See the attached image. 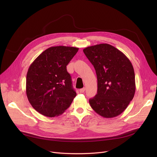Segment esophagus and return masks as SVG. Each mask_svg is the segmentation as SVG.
I'll return each mask as SVG.
<instances>
[{
    "mask_svg": "<svg viewBox=\"0 0 157 157\" xmlns=\"http://www.w3.org/2000/svg\"><path fill=\"white\" fill-rule=\"evenodd\" d=\"M85 91V88H81V89L79 90V92H80V93H84Z\"/></svg>",
    "mask_w": 157,
    "mask_h": 157,
    "instance_id": "1",
    "label": "esophagus"
}]
</instances>
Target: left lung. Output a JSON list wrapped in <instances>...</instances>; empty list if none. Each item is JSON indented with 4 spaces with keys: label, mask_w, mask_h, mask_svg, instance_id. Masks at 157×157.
<instances>
[{
    "label": "left lung",
    "mask_w": 157,
    "mask_h": 157,
    "mask_svg": "<svg viewBox=\"0 0 157 157\" xmlns=\"http://www.w3.org/2000/svg\"><path fill=\"white\" fill-rule=\"evenodd\" d=\"M83 52L94 65L97 77V94L89 100L90 106L104 118L118 116L135 94L132 64L119 49L109 44L89 46Z\"/></svg>",
    "instance_id": "left-lung-1"
}]
</instances>
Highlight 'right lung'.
Instances as JSON below:
<instances>
[{"mask_svg": "<svg viewBox=\"0 0 157 157\" xmlns=\"http://www.w3.org/2000/svg\"><path fill=\"white\" fill-rule=\"evenodd\" d=\"M79 48L53 46L46 49L28 69L26 94L33 108L48 117L62 114L71 105L76 93L66 66Z\"/></svg>", "mask_w": 157, "mask_h": 157, "instance_id": "1", "label": "right lung"}]
</instances>
